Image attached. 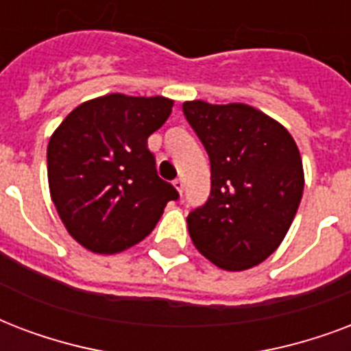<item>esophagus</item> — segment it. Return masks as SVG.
I'll list each match as a JSON object with an SVG mask.
<instances>
[{"mask_svg": "<svg viewBox=\"0 0 351 351\" xmlns=\"http://www.w3.org/2000/svg\"><path fill=\"white\" fill-rule=\"evenodd\" d=\"M173 189L178 190L179 194H183V189H184V181H183V179H176V181H173Z\"/></svg>", "mask_w": 351, "mask_h": 351, "instance_id": "1", "label": "esophagus"}]
</instances>
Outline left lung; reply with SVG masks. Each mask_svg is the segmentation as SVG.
I'll list each match as a JSON object with an SVG mask.
<instances>
[{
    "instance_id": "8db88e82",
    "label": "left lung",
    "mask_w": 351,
    "mask_h": 351,
    "mask_svg": "<svg viewBox=\"0 0 351 351\" xmlns=\"http://www.w3.org/2000/svg\"><path fill=\"white\" fill-rule=\"evenodd\" d=\"M183 113L210 159V195L189 214L195 249L225 271H245L286 238L304 192L297 143L247 104L190 100Z\"/></svg>"
}]
</instances>
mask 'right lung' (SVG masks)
Here are the masks:
<instances>
[{
	"label": "right lung",
	"instance_id": "obj_1",
	"mask_svg": "<svg viewBox=\"0 0 351 351\" xmlns=\"http://www.w3.org/2000/svg\"><path fill=\"white\" fill-rule=\"evenodd\" d=\"M172 106L165 97L104 95L75 108L49 138L51 199L67 232L89 251L113 254L145 240L179 197L148 150Z\"/></svg>",
	"mask_w": 351,
	"mask_h": 351
}]
</instances>
